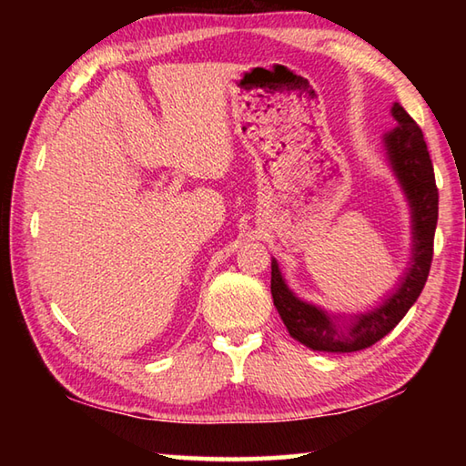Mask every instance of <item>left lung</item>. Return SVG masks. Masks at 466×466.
<instances>
[{
  "instance_id": "left-lung-1",
  "label": "left lung",
  "mask_w": 466,
  "mask_h": 466,
  "mask_svg": "<svg viewBox=\"0 0 466 466\" xmlns=\"http://www.w3.org/2000/svg\"><path fill=\"white\" fill-rule=\"evenodd\" d=\"M397 127L384 133L382 144L392 175L397 177L411 211V257L392 288L374 309L358 314H330L306 302L289 289L279 263L271 258V294L289 335L314 351H361L386 337L403 320L428 281L438 224V188L423 133L407 110L394 102L390 108Z\"/></svg>"
}]
</instances>
